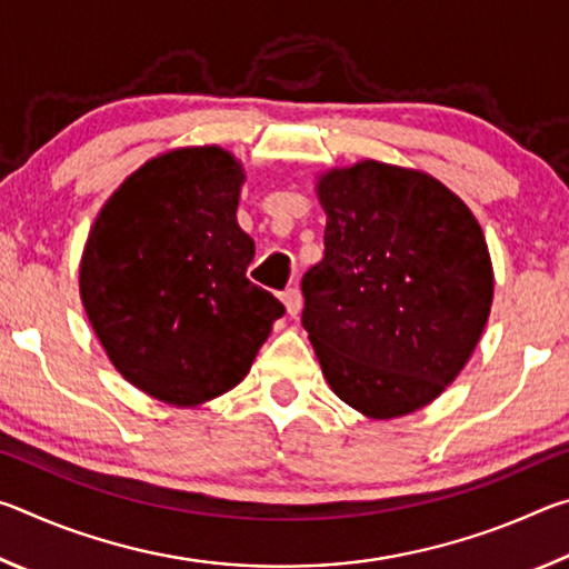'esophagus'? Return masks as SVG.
Returning a JSON list of instances; mask_svg holds the SVG:
<instances>
[{"label": "esophagus", "mask_w": 569, "mask_h": 569, "mask_svg": "<svg viewBox=\"0 0 569 569\" xmlns=\"http://www.w3.org/2000/svg\"><path fill=\"white\" fill-rule=\"evenodd\" d=\"M281 298H283V303H286L288 316H298V313H301L303 298H301V291H298V288H286Z\"/></svg>", "instance_id": "obj_1"}]
</instances>
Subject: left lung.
<instances>
[{
  "label": "left lung",
  "mask_w": 569,
  "mask_h": 569,
  "mask_svg": "<svg viewBox=\"0 0 569 569\" xmlns=\"http://www.w3.org/2000/svg\"><path fill=\"white\" fill-rule=\"evenodd\" d=\"M323 258L303 316L336 397L371 419L411 413L465 369L495 293L471 210L419 170L377 160L326 172Z\"/></svg>",
  "instance_id": "1"
}]
</instances>
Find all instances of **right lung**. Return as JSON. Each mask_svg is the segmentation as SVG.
Here are the masks:
<instances>
[{
	"instance_id": "1",
	"label": "right lung",
	"mask_w": 569,
	"mask_h": 569,
	"mask_svg": "<svg viewBox=\"0 0 569 569\" xmlns=\"http://www.w3.org/2000/svg\"><path fill=\"white\" fill-rule=\"evenodd\" d=\"M243 170L220 148L150 160L114 190L80 266L84 311L124 379L176 407L233 389L283 303L248 281Z\"/></svg>"
}]
</instances>
